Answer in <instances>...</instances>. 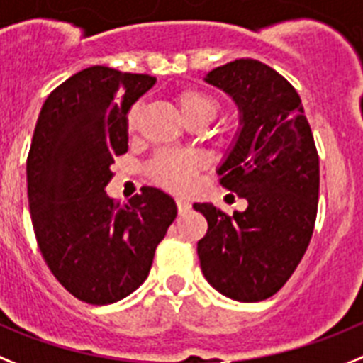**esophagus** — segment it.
I'll use <instances>...</instances> for the list:
<instances>
[{
	"mask_svg": "<svg viewBox=\"0 0 363 363\" xmlns=\"http://www.w3.org/2000/svg\"><path fill=\"white\" fill-rule=\"evenodd\" d=\"M175 203H177V210H179V213H184V212H188V210H190V208H191L190 201L181 199V197H179V199H175Z\"/></svg>",
	"mask_w": 363,
	"mask_h": 363,
	"instance_id": "34e87169",
	"label": "esophagus"
}]
</instances>
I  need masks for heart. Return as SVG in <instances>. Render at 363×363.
Here are the masks:
<instances>
[{
    "instance_id": "heart-1",
    "label": "heart",
    "mask_w": 363,
    "mask_h": 363,
    "mask_svg": "<svg viewBox=\"0 0 363 363\" xmlns=\"http://www.w3.org/2000/svg\"><path fill=\"white\" fill-rule=\"evenodd\" d=\"M179 111L188 124L194 122H210L219 111V102L212 94L199 89H182L175 94ZM138 115H140V104L131 107L128 113V129L133 131L137 128ZM204 159L194 151L166 150L157 153L151 162L147 164V175L157 186L168 191L182 194L191 186L195 173L203 168Z\"/></svg>"
}]
</instances>
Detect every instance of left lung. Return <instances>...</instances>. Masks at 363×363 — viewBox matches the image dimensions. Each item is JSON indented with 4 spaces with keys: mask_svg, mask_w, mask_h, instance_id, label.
Listing matches in <instances>:
<instances>
[{
    "mask_svg": "<svg viewBox=\"0 0 363 363\" xmlns=\"http://www.w3.org/2000/svg\"><path fill=\"white\" fill-rule=\"evenodd\" d=\"M204 80L239 109L235 143L217 173L245 197V212L194 208L208 220L197 242L208 283L235 301H263L292 276L313 238L320 194V157L298 91L269 65L241 58Z\"/></svg>",
    "mask_w": 363,
    "mask_h": 363,
    "instance_id": "1",
    "label": "left lung"
}]
</instances>
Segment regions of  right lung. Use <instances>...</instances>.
<instances>
[{
	"mask_svg": "<svg viewBox=\"0 0 363 363\" xmlns=\"http://www.w3.org/2000/svg\"><path fill=\"white\" fill-rule=\"evenodd\" d=\"M155 78L93 65L47 96L27 157L38 247L80 301L109 305L147 277L177 217L168 194L144 186L121 206L106 194L115 157L128 151V111Z\"/></svg>",
	"mask_w": 363,
	"mask_h": 363,
	"instance_id": "1",
	"label": "right lung"
}]
</instances>
